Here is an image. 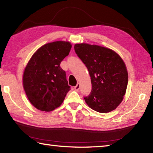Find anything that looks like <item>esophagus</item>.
<instances>
[{
	"instance_id": "esophagus-1",
	"label": "esophagus",
	"mask_w": 153,
	"mask_h": 153,
	"mask_svg": "<svg viewBox=\"0 0 153 153\" xmlns=\"http://www.w3.org/2000/svg\"><path fill=\"white\" fill-rule=\"evenodd\" d=\"M79 88H80V84H77L76 86L74 87V89L76 90H77V91H78V90H79Z\"/></svg>"
}]
</instances>
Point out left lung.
Instances as JSON below:
<instances>
[{"label": "left lung", "mask_w": 153, "mask_h": 153, "mask_svg": "<svg viewBox=\"0 0 153 153\" xmlns=\"http://www.w3.org/2000/svg\"><path fill=\"white\" fill-rule=\"evenodd\" d=\"M74 49L91 79L92 91L84 97L85 102L99 113L115 110L123 100L128 86V74L123 59L116 52L101 46L76 44Z\"/></svg>", "instance_id": "obj_1"}]
</instances>
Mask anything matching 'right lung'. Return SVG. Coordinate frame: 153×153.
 <instances>
[{
  "mask_svg": "<svg viewBox=\"0 0 153 153\" xmlns=\"http://www.w3.org/2000/svg\"><path fill=\"white\" fill-rule=\"evenodd\" d=\"M71 46L65 41L47 43L28 61L23 75V86L28 100L37 109L46 112L55 110L70 90L60 64Z\"/></svg>",
  "mask_w": 153,
  "mask_h": 153,
  "instance_id": "1",
  "label": "right lung"
}]
</instances>
